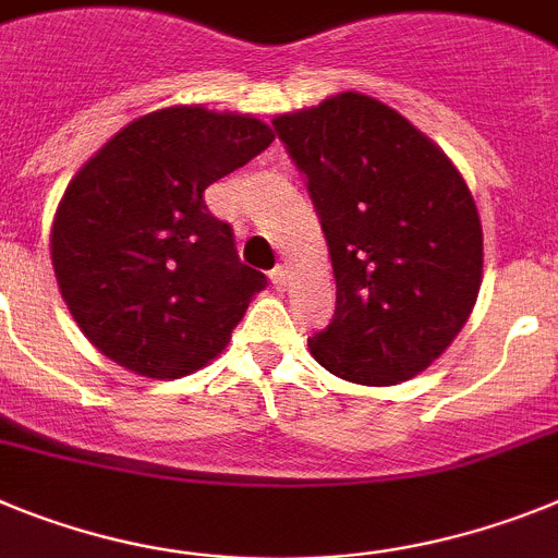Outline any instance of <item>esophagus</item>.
I'll use <instances>...</instances> for the list:
<instances>
[{"label":"esophagus","instance_id":"obj_1","mask_svg":"<svg viewBox=\"0 0 558 558\" xmlns=\"http://www.w3.org/2000/svg\"><path fill=\"white\" fill-rule=\"evenodd\" d=\"M269 280H272L275 289H283V286H286V269H283V266H275L272 272H269Z\"/></svg>","mask_w":558,"mask_h":558}]
</instances>
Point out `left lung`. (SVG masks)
<instances>
[{
	"mask_svg": "<svg viewBox=\"0 0 558 558\" xmlns=\"http://www.w3.org/2000/svg\"><path fill=\"white\" fill-rule=\"evenodd\" d=\"M272 125L306 173L337 280L312 356L356 385L413 379L447 351L481 292L483 227L466 182L410 120L356 92Z\"/></svg>",
	"mask_w": 558,
	"mask_h": 558,
	"instance_id": "1",
	"label": "left lung"
}]
</instances>
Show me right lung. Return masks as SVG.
<instances>
[{"mask_svg": "<svg viewBox=\"0 0 558 558\" xmlns=\"http://www.w3.org/2000/svg\"><path fill=\"white\" fill-rule=\"evenodd\" d=\"M272 140L250 114L173 106L125 125L77 171L52 225V266L100 353L151 379L221 353L266 278L241 264L205 191Z\"/></svg>", "mask_w": 558, "mask_h": 558, "instance_id": "1", "label": "right lung"}]
</instances>
